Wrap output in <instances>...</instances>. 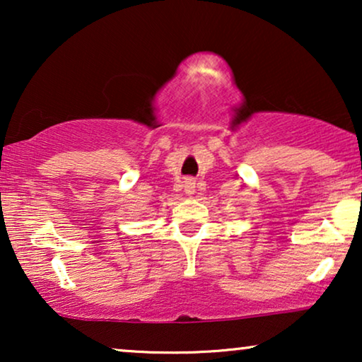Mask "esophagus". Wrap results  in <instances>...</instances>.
Masks as SVG:
<instances>
[{
	"label": "esophagus",
	"instance_id": "obj_1",
	"mask_svg": "<svg viewBox=\"0 0 362 362\" xmlns=\"http://www.w3.org/2000/svg\"><path fill=\"white\" fill-rule=\"evenodd\" d=\"M194 187H196V182L192 181V180H186L185 181V189H186L187 194H192V192H194Z\"/></svg>",
	"mask_w": 362,
	"mask_h": 362
}]
</instances>
